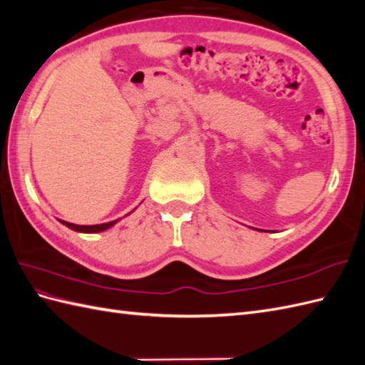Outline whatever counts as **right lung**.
I'll return each mask as SVG.
<instances>
[{
    "label": "right lung",
    "mask_w": 365,
    "mask_h": 365,
    "mask_svg": "<svg viewBox=\"0 0 365 365\" xmlns=\"http://www.w3.org/2000/svg\"><path fill=\"white\" fill-rule=\"evenodd\" d=\"M61 222L63 225H66L68 228H71V230H76V232H81V233H96V232L107 230L108 227H112L113 224L118 222V219H115V221H112V222H106V224H99V225H76V224L65 222V221H61Z\"/></svg>",
    "instance_id": "obj_1"
}]
</instances>
